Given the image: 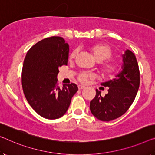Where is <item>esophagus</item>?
I'll return each instance as SVG.
<instances>
[{"instance_id": "34e87169", "label": "esophagus", "mask_w": 155, "mask_h": 155, "mask_svg": "<svg viewBox=\"0 0 155 155\" xmlns=\"http://www.w3.org/2000/svg\"><path fill=\"white\" fill-rule=\"evenodd\" d=\"M78 90H82V89L85 88V86H83V85H78Z\"/></svg>"}]
</instances>
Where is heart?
I'll list each match as a JSON object with an SVG mask.
<instances>
[{
	"instance_id": "obj_1",
	"label": "heart",
	"mask_w": 155,
	"mask_h": 155,
	"mask_svg": "<svg viewBox=\"0 0 155 155\" xmlns=\"http://www.w3.org/2000/svg\"><path fill=\"white\" fill-rule=\"evenodd\" d=\"M89 49L96 61L99 62L100 70L103 74L106 76H110L114 74L117 71V63L112 60L108 59L110 58L113 55V51L109 46L106 45V44H95V45L91 46ZM77 54L78 51L77 49L73 50L69 55V59H74ZM91 74L87 73L86 71H83L78 75V78L81 82L85 83L87 81L88 78H91Z\"/></svg>"
}]
</instances>
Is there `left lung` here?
<instances>
[{
  "instance_id": "1",
  "label": "left lung",
  "mask_w": 155,
  "mask_h": 155,
  "mask_svg": "<svg viewBox=\"0 0 155 155\" xmlns=\"http://www.w3.org/2000/svg\"><path fill=\"white\" fill-rule=\"evenodd\" d=\"M122 71L113 80L101 84L108 87L104 97L96 90V95L90 103L91 111L101 121H110L120 117L130 107L140 85V71L135 55L127 50L122 55Z\"/></svg>"
}]
</instances>
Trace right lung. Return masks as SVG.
I'll return each mask as SVG.
<instances>
[{"mask_svg":"<svg viewBox=\"0 0 155 155\" xmlns=\"http://www.w3.org/2000/svg\"><path fill=\"white\" fill-rule=\"evenodd\" d=\"M69 45L61 37L44 39L27 52L22 68L21 84L28 102L40 116L49 120L63 116L78 91L74 84L61 88L58 68L67 65Z\"/></svg>","mask_w":155,"mask_h":155,"instance_id":"obj_1","label":"right lung"}]
</instances>
